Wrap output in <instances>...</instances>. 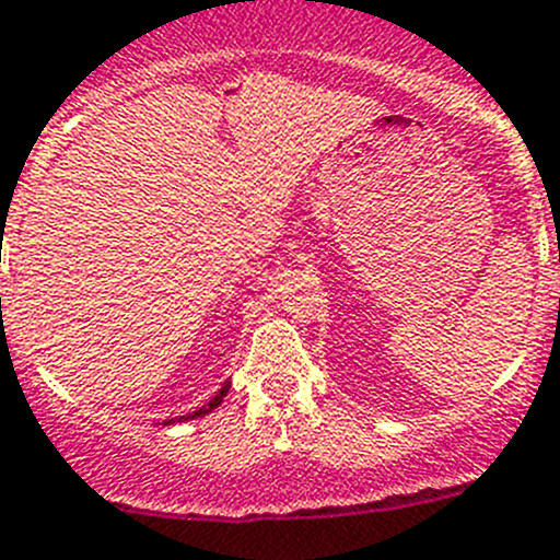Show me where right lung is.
<instances>
[{
  "instance_id": "right-lung-1",
  "label": "right lung",
  "mask_w": 560,
  "mask_h": 560,
  "mask_svg": "<svg viewBox=\"0 0 560 560\" xmlns=\"http://www.w3.org/2000/svg\"><path fill=\"white\" fill-rule=\"evenodd\" d=\"M228 392H230V383H224V386L219 388V392H217V397L210 399L208 405H202V408H199V410H194V413H186V417H174V419H168V422H163V424H174V422H188V419L205 417V413H210V410H213V408H219V405H222V399L228 397Z\"/></svg>"
}]
</instances>
